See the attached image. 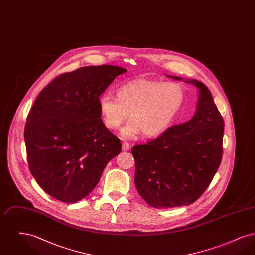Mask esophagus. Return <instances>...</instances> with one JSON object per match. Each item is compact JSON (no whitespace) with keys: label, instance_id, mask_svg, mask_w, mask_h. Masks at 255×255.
<instances>
[{"label":"esophagus","instance_id":"obj_1","mask_svg":"<svg viewBox=\"0 0 255 255\" xmlns=\"http://www.w3.org/2000/svg\"><path fill=\"white\" fill-rule=\"evenodd\" d=\"M130 149V144L128 142H123L122 143V150L123 151H128Z\"/></svg>","mask_w":255,"mask_h":255}]
</instances>
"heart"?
I'll use <instances>...</instances> for the list:
<instances>
[{
	"label": "heart",
	"mask_w": 255,
	"mask_h": 255,
	"mask_svg": "<svg viewBox=\"0 0 255 255\" xmlns=\"http://www.w3.org/2000/svg\"><path fill=\"white\" fill-rule=\"evenodd\" d=\"M184 102L182 86L172 82L135 80L120 87L117 97L102 94L98 98L99 111L105 126L117 130L129 116L132 121L122 129L125 138L142 131L146 136L163 133Z\"/></svg>",
	"instance_id": "obj_1"
}]
</instances>
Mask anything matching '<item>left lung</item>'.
Here are the masks:
<instances>
[{
  "mask_svg": "<svg viewBox=\"0 0 255 255\" xmlns=\"http://www.w3.org/2000/svg\"><path fill=\"white\" fill-rule=\"evenodd\" d=\"M186 82L199 89L194 117L132 149L136 190L156 208L193 204L210 184L223 157L225 123L211 93L200 81Z\"/></svg>",
  "mask_w": 255,
  "mask_h": 255,
  "instance_id": "obj_1",
  "label": "left lung"
}]
</instances>
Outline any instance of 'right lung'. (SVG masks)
Segmentation results:
<instances>
[{
	"label": "right lung",
	"instance_id": "1",
	"mask_svg": "<svg viewBox=\"0 0 255 255\" xmlns=\"http://www.w3.org/2000/svg\"><path fill=\"white\" fill-rule=\"evenodd\" d=\"M122 67L87 66L62 73L44 88L27 115L24 142L30 173L42 189L76 203L96 187L122 150L100 116L98 98Z\"/></svg>",
	"mask_w": 255,
	"mask_h": 255
}]
</instances>
